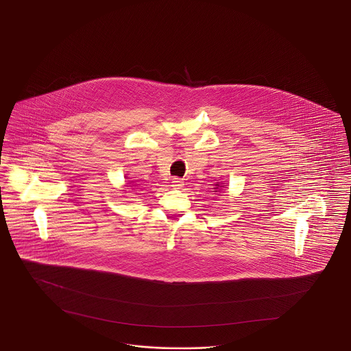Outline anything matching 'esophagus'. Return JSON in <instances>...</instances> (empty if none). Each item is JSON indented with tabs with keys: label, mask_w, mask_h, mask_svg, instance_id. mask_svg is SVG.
Masks as SVG:
<instances>
[{
	"label": "esophagus",
	"mask_w": 351,
	"mask_h": 351,
	"mask_svg": "<svg viewBox=\"0 0 351 351\" xmlns=\"http://www.w3.org/2000/svg\"><path fill=\"white\" fill-rule=\"evenodd\" d=\"M182 185H184L182 179H179V178H173V179H172V186H173L175 189H180V188H182Z\"/></svg>",
	"instance_id": "esophagus-1"
}]
</instances>
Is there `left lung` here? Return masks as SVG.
<instances>
[{
  "label": "left lung",
  "instance_id": "8db88e82",
  "mask_svg": "<svg viewBox=\"0 0 351 351\" xmlns=\"http://www.w3.org/2000/svg\"><path fill=\"white\" fill-rule=\"evenodd\" d=\"M215 186H217V188H214V189H215L214 192H220V189H221L224 185H219V184H215Z\"/></svg>",
  "mask_w": 351,
  "mask_h": 351
}]
</instances>
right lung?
Listing matches in <instances>:
<instances>
[{
  "instance_id": "add662e5",
  "label": "right lung",
  "mask_w": 351,
  "mask_h": 351,
  "mask_svg": "<svg viewBox=\"0 0 351 351\" xmlns=\"http://www.w3.org/2000/svg\"><path fill=\"white\" fill-rule=\"evenodd\" d=\"M125 186H128V185H125Z\"/></svg>"
}]
</instances>
